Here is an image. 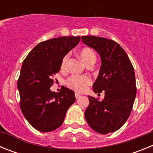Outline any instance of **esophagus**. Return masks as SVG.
<instances>
[{
    "instance_id": "obj_1",
    "label": "esophagus",
    "mask_w": 153,
    "mask_h": 153,
    "mask_svg": "<svg viewBox=\"0 0 153 153\" xmlns=\"http://www.w3.org/2000/svg\"><path fill=\"white\" fill-rule=\"evenodd\" d=\"M80 93H77V92H76L75 93V97L76 98H78V97H80Z\"/></svg>"
}]
</instances>
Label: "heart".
Instances as JSON below:
<instances>
[{
  "instance_id": "b5f03b06",
  "label": "heart",
  "mask_w": 153,
  "mask_h": 153,
  "mask_svg": "<svg viewBox=\"0 0 153 153\" xmlns=\"http://www.w3.org/2000/svg\"><path fill=\"white\" fill-rule=\"evenodd\" d=\"M79 55L81 60H83L85 64H89L90 63L96 61V54L94 51L89 47H85L80 50ZM67 56H64L62 60L61 68L63 69L66 67L67 62ZM90 83V79L86 76H72L67 79V85L70 88L76 90V91H83L86 86Z\"/></svg>"
}]
</instances>
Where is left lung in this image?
I'll return each mask as SVG.
<instances>
[{
    "instance_id": "8db88e82",
    "label": "left lung",
    "mask_w": 153,
    "mask_h": 153,
    "mask_svg": "<svg viewBox=\"0 0 153 153\" xmlns=\"http://www.w3.org/2000/svg\"><path fill=\"white\" fill-rule=\"evenodd\" d=\"M82 41L95 50L101 59L93 92L104 91L102 101L88 96L85 111L86 122L94 131L107 134L118 130L126 122L136 95L134 69L129 56L117 42L96 36H82Z\"/></svg>"
}]
</instances>
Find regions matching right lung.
Returning <instances> with one entry per match:
<instances>
[{"instance_id": "obj_1", "label": "right lung", "mask_w": 153, "mask_h": 153, "mask_svg": "<svg viewBox=\"0 0 153 153\" xmlns=\"http://www.w3.org/2000/svg\"><path fill=\"white\" fill-rule=\"evenodd\" d=\"M80 36H60L38 44L21 67L17 89L20 106L27 122L36 130L51 132L60 126L74 92L63 86L60 93L51 90L53 76L60 71L63 57L79 44Z\"/></svg>"}]
</instances>
